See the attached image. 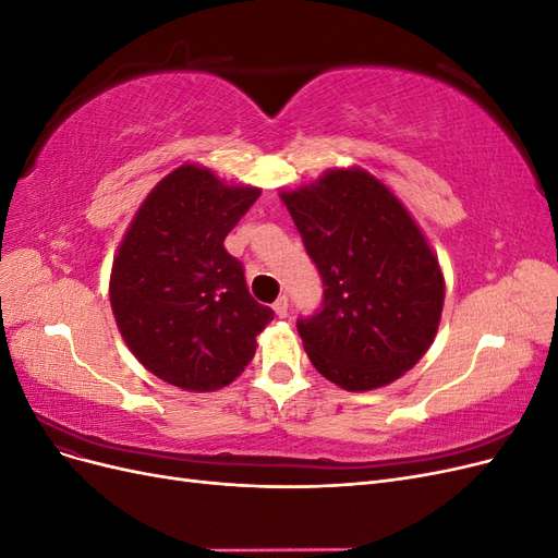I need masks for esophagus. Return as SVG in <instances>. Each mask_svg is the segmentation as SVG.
I'll return each instance as SVG.
<instances>
[{"label":"esophagus","instance_id":"34e87169","mask_svg":"<svg viewBox=\"0 0 558 558\" xmlns=\"http://www.w3.org/2000/svg\"><path fill=\"white\" fill-rule=\"evenodd\" d=\"M272 310H275V314H277L279 318H286V316H289V298L281 295V298L275 302V305H272Z\"/></svg>","mask_w":558,"mask_h":558}]
</instances>
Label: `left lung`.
Segmentation results:
<instances>
[{
	"label": "left lung",
	"mask_w": 558,
	"mask_h": 558,
	"mask_svg": "<svg viewBox=\"0 0 558 558\" xmlns=\"http://www.w3.org/2000/svg\"><path fill=\"white\" fill-rule=\"evenodd\" d=\"M324 279V310L298 320L312 365L344 391H373L430 349L445 275L408 207L363 167L281 191Z\"/></svg>",
	"instance_id": "8db88e82"
}]
</instances>
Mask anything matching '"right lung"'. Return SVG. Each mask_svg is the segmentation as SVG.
<instances>
[{
  "label": "right lung",
  "mask_w": 558,
  "mask_h": 558,
  "mask_svg": "<svg viewBox=\"0 0 558 558\" xmlns=\"http://www.w3.org/2000/svg\"><path fill=\"white\" fill-rule=\"evenodd\" d=\"M260 189L199 162L162 177L118 246L109 300L123 342L148 373L209 393L238 379L275 312L251 298L223 242Z\"/></svg>",
  "instance_id": "right-lung-1"
}]
</instances>
